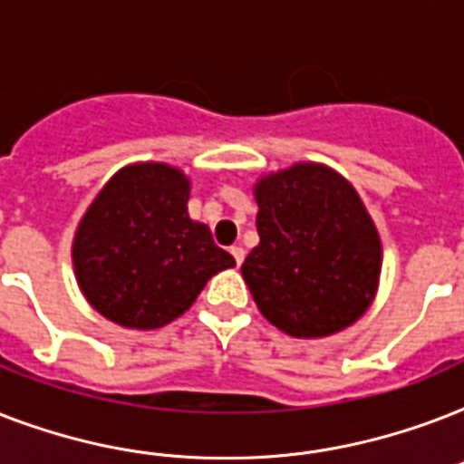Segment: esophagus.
<instances>
[{
    "label": "esophagus",
    "mask_w": 464,
    "mask_h": 464,
    "mask_svg": "<svg viewBox=\"0 0 464 464\" xmlns=\"http://www.w3.org/2000/svg\"><path fill=\"white\" fill-rule=\"evenodd\" d=\"M231 255H233V260H236V265L240 267V265H243V260H246V250H243L240 246H233Z\"/></svg>",
    "instance_id": "34e87169"
}]
</instances>
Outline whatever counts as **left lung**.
Returning a JSON list of instances; mask_svg holds the SVG:
<instances>
[{
    "label": "left lung",
    "mask_w": 464,
    "mask_h": 464,
    "mask_svg": "<svg viewBox=\"0 0 464 464\" xmlns=\"http://www.w3.org/2000/svg\"><path fill=\"white\" fill-rule=\"evenodd\" d=\"M260 246L243 279L269 323L291 337H330L373 304L382 247L373 218L337 170L294 163L255 185Z\"/></svg>",
    "instance_id": "8db88e82"
}]
</instances>
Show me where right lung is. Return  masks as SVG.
<instances>
[{
	"label": "right lung",
	"instance_id": "1",
	"mask_svg": "<svg viewBox=\"0 0 464 464\" xmlns=\"http://www.w3.org/2000/svg\"><path fill=\"white\" fill-rule=\"evenodd\" d=\"M189 180L168 163L112 175L76 228L79 289L111 323L156 330L195 304L204 284L236 267L207 224L188 217Z\"/></svg>",
	"mask_w": 464,
	"mask_h": 464
}]
</instances>
